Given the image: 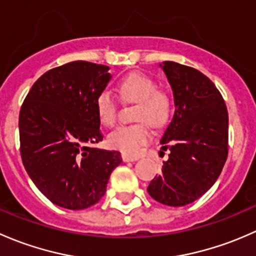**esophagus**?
<instances>
[{"mask_svg":"<svg viewBox=\"0 0 256 256\" xmlns=\"http://www.w3.org/2000/svg\"><path fill=\"white\" fill-rule=\"evenodd\" d=\"M122 159H123V162H136V160H138L139 158H138V156H130V155L123 154V155H122Z\"/></svg>","mask_w":256,"mask_h":256,"instance_id":"obj_1","label":"esophagus"}]
</instances>
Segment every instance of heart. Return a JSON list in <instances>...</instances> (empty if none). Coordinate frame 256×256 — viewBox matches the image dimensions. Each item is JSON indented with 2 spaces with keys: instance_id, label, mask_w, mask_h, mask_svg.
Instances as JSON below:
<instances>
[{
  "instance_id": "b5f03b06",
  "label": "heart",
  "mask_w": 256,
  "mask_h": 256,
  "mask_svg": "<svg viewBox=\"0 0 256 256\" xmlns=\"http://www.w3.org/2000/svg\"><path fill=\"white\" fill-rule=\"evenodd\" d=\"M118 96L126 104H136V126H124L110 132L107 143L123 154L136 155L152 139L150 127L160 129L166 124L171 112V101L165 92L159 91L152 78L142 72L129 74L117 85ZM96 112L100 122L112 127L117 122L118 102L110 91H102L96 98Z\"/></svg>"
}]
</instances>
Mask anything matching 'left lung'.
<instances>
[{"label": "left lung", "mask_w": 256, "mask_h": 256, "mask_svg": "<svg viewBox=\"0 0 256 256\" xmlns=\"http://www.w3.org/2000/svg\"><path fill=\"white\" fill-rule=\"evenodd\" d=\"M175 113L160 143L170 150L159 176L148 186L155 201L192 204L217 181L228 156V110L214 84L201 71L164 62Z\"/></svg>", "instance_id": "8db88e82"}]
</instances>
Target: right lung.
Listing matches in <instances>:
<instances>
[{
  "label": "right lung",
  "mask_w": 256,
  "mask_h": 256,
  "mask_svg": "<svg viewBox=\"0 0 256 256\" xmlns=\"http://www.w3.org/2000/svg\"><path fill=\"white\" fill-rule=\"evenodd\" d=\"M110 68L72 62L46 71L20 112V156L34 185L54 204L85 210L106 192L120 152L92 146L104 139L96 98Z\"/></svg>",
  "instance_id": "add662e5"
}]
</instances>
